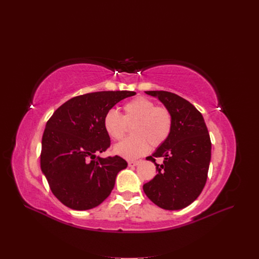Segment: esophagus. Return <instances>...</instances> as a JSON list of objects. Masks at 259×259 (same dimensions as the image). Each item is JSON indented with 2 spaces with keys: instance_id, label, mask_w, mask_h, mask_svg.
<instances>
[{
  "instance_id": "esophagus-1",
  "label": "esophagus",
  "mask_w": 259,
  "mask_h": 259,
  "mask_svg": "<svg viewBox=\"0 0 259 259\" xmlns=\"http://www.w3.org/2000/svg\"><path fill=\"white\" fill-rule=\"evenodd\" d=\"M139 163H140L139 160H136V161H129V162H128V166H129V167H134V166H137Z\"/></svg>"
}]
</instances>
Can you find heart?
Returning a JSON list of instances; mask_svg holds the SVG:
<instances>
[{
	"mask_svg": "<svg viewBox=\"0 0 259 259\" xmlns=\"http://www.w3.org/2000/svg\"><path fill=\"white\" fill-rule=\"evenodd\" d=\"M123 116L110 109L103 118V127L107 135L122 139L133 126V137L127 138L115 146V153L127 160L138 159L153 147H159L170 137L173 130V116L170 110L146 97H136L123 106Z\"/></svg>",
	"mask_w": 259,
	"mask_h": 259,
	"instance_id": "obj_1",
	"label": "heart"
}]
</instances>
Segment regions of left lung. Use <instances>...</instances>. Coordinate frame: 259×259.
I'll return each mask as SVG.
<instances>
[{"mask_svg":"<svg viewBox=\"0 0 259 259\" xmlns=\"http://www.w3.org/2000/svg\"><path fill=\"white\" fill-rule=\"evenodd\" d=\"M157 96L173 116L169 139L147 157L155 163L157 175L143 184L154 204L166 210H179L192 204L202 193L211 160V140L202 114L188 100L168 91H146ZM162 157V164L155 160Z\"/></svg>","mask_w":259,"mask_h":259,"instance_id":"obj_1","label":"left lung"}]
</instances>
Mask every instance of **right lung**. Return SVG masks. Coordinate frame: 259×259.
Segmentation results:
<instances>
[{
  "instance_id": "right-lung-1",
  "label": "right lung",
  "mask_w": 259,
  "mask_h": 259,
  "mask_svg": "<svg viewBox=\"0 0 259 259\" xmlns=\"http://www.w3.org/2000/svg\"><path fill=\"white\" fill-rule=\"evenodd\" d=\"M133 91H100L72 97L48 120L42 138L41 169L53 195L66 207L88 210L112 193L127 167L119 157H95L110 146L103 127L108 110Z\"/></svg>"
}]
</instances>
